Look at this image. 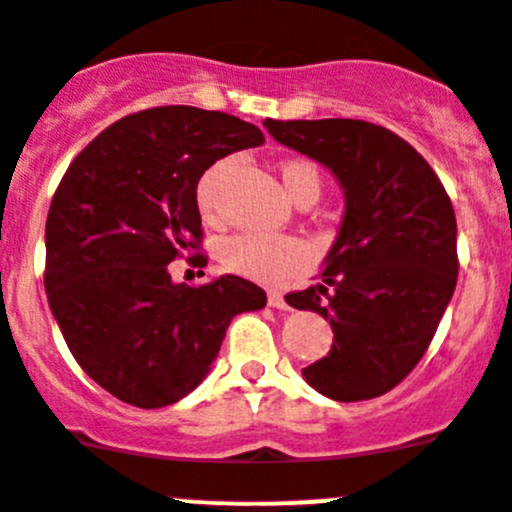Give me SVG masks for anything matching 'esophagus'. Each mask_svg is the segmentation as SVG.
<instances>
[{
	"instance_id": "34e87169",
	"label": "esophagus",
	"mask_w": 512,
	"mask_h": 512,
	"mask_svg": "<svg viewBox=\"0 0 512 512\" xmlns=\"http://www.w3.org/2000/svg\"><path fill=\"white\" fill-rule=\"evenodd\" d=\"M267 303H270V308H278V310H288V300H285V295L280 293V290H270L267 293Z\"/></svg>"
}]
</instances>
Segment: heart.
<instances>
[{
    "label": "heart",
    "instance_id": "heart-1",
    "mask_svg": "<svg viewBox=\"0 0 512 512\" xmlns=\"http://www.w3.org/2000/svg\"><path fill=\"white\" fill-rule=\"evenodd\" d=\"M229 169V161H217L202 174L197 184V207L204 219H214L217 212V186L224 171ZM280 179H283L288 197L298 199L305 191H313L321 197V174L308 161H285L280 166ZM308 260V250L295 237L285 234H232L219 245V262L224 270L237 272L242 278L260 280V283H278L288 278L290 272L300 270Z\"/></svg>",
    "mask_w": 512,
    "mask_h": 512
}]
</instances>
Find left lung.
Returning <instances> with one entry per match:
<instances>
[{
  "label": "left lung",
  "mask_w": 512,
  "mask_h": 512,
  "mask_svg": "<svg viewBox=\"0 0 512 512\" xmlns=\"http://www.w3.org/2000/svg\"><path fill=\"white\" fill-rule=\"evenodd\" d=\"M262 126L326 166L343 189V219L323 262V283L285 298L333 328L331 353L303 369V379L336 401L386 394L419 364L455 293L450 197L404 138L374 123L265 118Z\"/></svg>",
  "instance_id": "1"
}]
</instances>
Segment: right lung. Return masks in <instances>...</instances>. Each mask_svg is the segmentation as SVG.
<instances>
[{"label": "right lung", "instance_id": "right-lung-1", "mask_svg": "<svg viewBox=\"0 0 512 512\" xmlns=\"http://www.w3.org/2000/svg\"><path fill=\"white\" fill-rule=\"evenodd\" d=\"M265 143L252 123L161 105L105 128L75 156L45 224V290L80 369L116 399L169 407L207 379L234 315L265 308L237 275L189 288L169 262L197 250V184Z\"/></svg>", "mask_w": 512, "mask_h": 512}]
</instances>
